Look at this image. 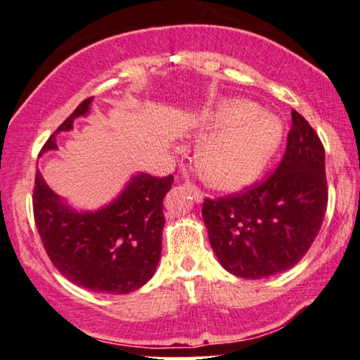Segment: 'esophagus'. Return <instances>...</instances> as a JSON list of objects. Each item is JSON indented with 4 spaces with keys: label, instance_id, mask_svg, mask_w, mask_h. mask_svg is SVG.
<instances>
[{
    "label": "esophagus",
    "instance_id": "34e87169",
    "mask_svg": "<svg viewBox=\"0 0 360 360\" xmlns=\"http://www.w3.org/2000/svg\"><path fill=\"white\" fill-rule=\"evenodd\" d=\"M184 186H187V189L191 191V194H192V197H194V200L197 202V204H200L202 200H204V194H202V192L197 189V187L194 186V184H191V182H184Z\"/></svg>",
    "mask_w": 360,
    "mask_h": 360
}]
</instances>
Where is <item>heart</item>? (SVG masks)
<instances>
[{
  "label": "heart",
  "mask_w": 360,
  "mask_h": 360,
  "mask_svg": "<svg viewBox=\"0 0 360 360\" xmlns=\"http://www.w3.org/2000/svg\"><path fill=\"white\" fill-rule=\"evenodd\" d=\"M202 141L197 165L204 178L220 189H240L262 173L282 140V124L255 103L231 99L200 115Z\"/></svg>",
  "instance_id": "heart-1"
}]
</instances>
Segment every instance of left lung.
<instances>
[{
    "instance_id": "left-lung-1",
    "label": "left lung",
    "mask_w": 360,
    "mask_h": 360,
    "mask_svg": "<svg viewBox=\"0 0 360 360\" xmlns=\"http://www.w3.org/2000/svg\"><path fill=\"white\" fill-rule=\"evenodd\" d=\"M326 205L325 148L310 124L292 110L279 168L241 194L205 199L202 217L221 267L243 279H262L288 271L305 256Z\"/></svg>"
}]
</instances>
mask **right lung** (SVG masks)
Returning a JSON list of instances; mask_svg holds the SVG:
<instances>
[{"mask_svg":"<svg viewBox=\"0 0 360 360\" xmlns=\"http://www.w3.org/2000/svg\"><path fill=\"white\" fill-rule=\"evenodd\" d=\"M94 98L83 101L55 130L40 155L58 150L57 135L89 115ZM173 176L135 173L124 189L96 210H79L35 174L34 217L50 261L70 282L93 292L124 295L153 277L161 257L163 199Z\"/></svg>","mask_w":360,"mask_h":360,"instance_id":"add662e5","label":"right lung"}]
</instances>
